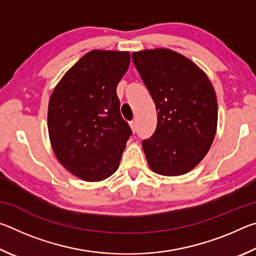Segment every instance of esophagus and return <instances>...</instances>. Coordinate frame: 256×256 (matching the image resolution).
<instances>
[{"label": "esophagus", "mask_w": 256, "mask_h": 256, "mask_svg": "<svg viewBox=\"0 0 256 256\" xmlns=\"http://www.w3.org/2000/svg\"><path fill=\"white\" fill-rule=\"evenodd\" d=\"M130 126H131V128H132V131H133V132H136V131H138L136 120H131V122H130Z\"/></svg>", "instance_id": "34e87169"}]
</instances>
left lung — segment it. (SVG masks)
<instances>
[{
    "label": "left lung",
    "instance_id": "obj_1",
    "mask_svg": "<svg viewBox=\"0 0 256 256\" xmlns=\"http://www.w3.org/2000/svg\"><path fill=\"white\" fill-rule=\"evenodd\" d=\"M132 60L158 114L154 133L142 141L149 167L164 176L186 174L206 157L216 136L214 86L196 64L174 50L134 52Z\"/></svg>",
    "mask_w": 256,
    "mask_h": 256
}]
</instances>
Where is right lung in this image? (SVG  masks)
I'll return each instance as SVG.
<instances>
[{
  "label": "right lung",
  "instance_id": "obj_1",
  "mask_svg": "<svg viewBox=\"0 0 256 256\" xmlns=\"http://www.w3.org/2000/svg\"><path fill=\"white\" fill-rule=\"evenodd\" d=\"M128 66V52L92 50L52 94L47 115L52 148L81 180H106L120 166L132 130L120 115L116 86Z\"/></svg>",
  "mask_w": 256,
  "mask_h": 256
}]
</instances>
